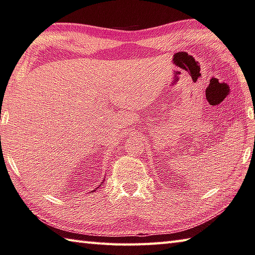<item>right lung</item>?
Returning a JSON list of instances; mask_svg holds the SVG:
<instances>
[{"label": "right lung", "instance_id": "1", "mask_svg": "<svg viewBox=\"0 0 255 255\" xmlns=\"http://www.w3.org/2000/svg\"><path fill=\"white\" fill-rule=\"evenodd\" d=\"M100 185H103V184H100ZM97 189V188H96ZM96 189H95V191H96Z\"/></svg>", "mask_w": 255, "mask_h": 255}]
</instances>
